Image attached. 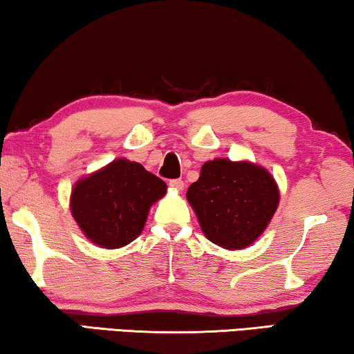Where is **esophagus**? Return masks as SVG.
Returning <instances> with one entry per match:
<instances>
[{
  "label": "esophagus",
  "instance_id": "1",
  "mask_svg": "<svg viewBox=\"0 0 354 354\" xmlns=\"http://www.w3.org/2000/svg\"><path fill=\"white\" fill-rule=\"evenodd\" d=\"M169 187H171L172 190H176V192H182L183 190V182L180 180V178H174V180L169 182Z\"/></svg>",
  "mask_w": 354,
  "mask_h": 354
}]
</instances>
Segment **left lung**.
<instances>
[{"instance_id":"obj_1","label":"left lung","mask_w":354,"mask_h":354,"mask_svg":"<svg viewBox=\"0 0 354 354\" xmlns=\"http://www.w3.org/2000/svg\"><path fill=\"white\" fill-rule=\"evenodd\" d=\"M187 201L206 239L234 251L248 248L264 234L279 207L280 190L259 164L216 158L203 164Z\"/></svg>"}]
</instances>
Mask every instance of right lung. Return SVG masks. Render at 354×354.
<instances>
[{"label": "right lung", "instance_id": "right-lung-1", "mask_svg": "<svg viewBox=\"0 0 354 354\" xmlns=\"http://www.w3.org/2000/svg\"><path fill=\"white\" fill-rule=\"evenodd\" d=\"M166 192V182L142 164L118 158L74 183L71 214L91 243L122 248L140 236L149 207Z\"/></svg>", "mask_w": 354, "mask_h": 354}]
</instances>
